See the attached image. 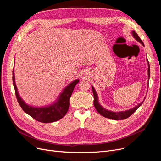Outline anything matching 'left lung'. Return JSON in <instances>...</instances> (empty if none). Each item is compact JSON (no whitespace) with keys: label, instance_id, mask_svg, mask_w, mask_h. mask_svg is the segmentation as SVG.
Instances as JSON below:
<instances>
[{"label":"left lung","instance_id":"8db88e82","mask_svg":"<svg viewBox=\"0 0 161 161\" xmlns=\"http://www.w3.org/2000/svg\"><path fill=\"white\" fill-rule=\"evenodd\" d=\"M131 34H132L133 37L136 39V40L139 42L140 43H142L143 46H144V43L142 42V40H141V39L139 37L138 34L135 32V31H131ZM147 62H148V80H149V79H150V65H149V62H148V60H147ZM92 93H93V95H94V106H95V109H97V112H98V113L99 114H101L102 116L105 117V118L111 119L114 120H121V119H125L126 118H129V117L132 115L134 112L137 110V109L139 108V107H140L141 105L143 103V102L146 98L145 97L144 100L141 102V103H140L138 105H136L132 109H130L126 110V111H123L115 112V111L108 110V109H105L104 108H103V107H102L100 105V103H99L98 95H97V92L95 90L94 87L92 86Z\"/></svg>","mask_w":161,"mask_h":161}]
</instances>
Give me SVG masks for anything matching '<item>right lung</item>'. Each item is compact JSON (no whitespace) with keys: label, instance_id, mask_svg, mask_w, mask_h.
<instances>
[{"label":"right lung","instance_id":"obj_1","mask_svg":"<svg viewBox=\"0 0 161 161\" xmlns=\"http://www.w3.org/2000/svg\"><path fill=\"white\" fill-rule=\"evenodd\" d=\"M79 82V79H76L67 85L60 92L54 103L47 106L36 108V107L29 105L21 99L15 84L14 69L13 71V82L19 104L26 114L30 115L33 119L42 123L54 122L62 119L66 114L70 106V98L72 91Z\"/></svg>","mask_w":161,"mask_h":161}]
</instances>
